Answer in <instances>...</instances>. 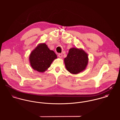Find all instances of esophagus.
Wrapping results in <instances>:
<instances>
[{
    "label": "esophagus",
    "instance_id": "1",
    "mask_svg": "<svg viewBox=\"0 0 120 120\" xmlns=\"http://www.w3.org/2000/svg\"><path fill=\"white\" fill-rule=\"evenodd\" d=\"M62 56H63V54L62 53H59L58 54V57L60 58H61L62 57Z\"/></svg>",
    "mask_w": 120,
    "mask_h": 120
}]
</instances>
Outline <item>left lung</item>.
I'll list each match as a JSON object with an SVG mask.
<instances>
[{"mask_svg":"<svg viewBox=\"0 0 120 120\" xmlns=\"http://www.w3.org/2000/svg\"><path fill=\"white\" fill-rule=\"evenodd\" d=\"M87 53L82 49L71 48L64 59L66 69L71 74H78L86 69L88 63Z\"/></svg>","mask_w":120,"mask_h":120,"instance_id":"left-lung-1","label":"left lung"}]
</instances>
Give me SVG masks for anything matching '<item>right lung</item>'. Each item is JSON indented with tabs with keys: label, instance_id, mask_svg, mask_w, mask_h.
<instances>
[{
	"label": "right lung",
	"instance_id": "1",
	"mask_svg": "<svg viewBox=\"0 0 120 120\" xmlns=\"http://www.w3.org/2000/svg\"><path fill=\"white\" fill-rule=\"evenodd\" d=\"M57 58L56 54L45 43H39L30 53L29 61L31 68L37 71L44 72Z\"/></svg>",
	"mask_w": 120,
	"mask_h": 120
}]
</instances>
